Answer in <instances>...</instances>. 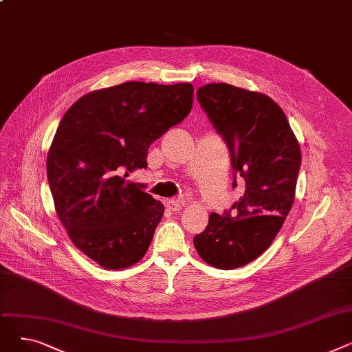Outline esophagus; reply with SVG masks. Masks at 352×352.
Instances as JSON below:
<instances>
[{"instance_id":"1","label":"esophagus","mask_w":352,"mask_h":352,"mask_svg":"<svg viewBox=\"0 0 352 352\" xmlns=\"http://www.w3.org/2000/svg\"><path fill=\"white\" fill-rule=\"evenodd\" d=\"M165 206L170 211H179L182 208V202L179 199H166Z\"/></svg>"}]
</instances>
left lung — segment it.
Returning <instances> with one entry per match:
<instances>
[{
	"mask_svg": "<svg viewBox=\"0 0 352 352\" xmlns=\"http://www.w3.org/2000/svg\"><path fill=\"white\" fill-rule=\"evenodd\" d=\"M197 98L223 135L245 191L230 211L210 215L194 247L210 265L234 270L260 256L280 232L294 204L301 150L281 107L261 92L214 82L202 85Z\"/></svg>",
	"mask_w": 352,
	"mask_h": 352,
	"instance_id": "obj_1",
	"label": "left lung"
}]
</instances>
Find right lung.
<instances>
[{"mask_svg": "<svg viewBox=\"0 0 352 352\" xmlns=\"http://www.w3.org/2000/svg\"><path fill=\"white\" fill-rule=\"evenodd\" d=\"M190 82L128 81L91 91L64 114L47 157L55 211L80 251L105 270L138 263L164 206L125 177L192 108Z\"/></svg>", "mask_w": 352, "mask_h": 352, "instance_id": "right-lung-1", "label": "right lung"}]
</instances>
